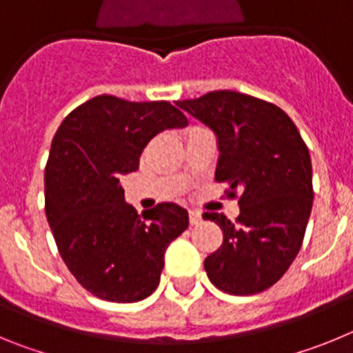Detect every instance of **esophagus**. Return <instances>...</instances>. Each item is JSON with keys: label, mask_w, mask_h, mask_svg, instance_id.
Returning <instances> with one entry per match:
<instances>
[{"label": "esophagus", "mask_w": 353, "mask_h": 353, "mask_svg": "<svg viewBox=\"0 0 353 353\" xmlns=\"http://www.w3.org/2000/svg\"><path fill=\"white\" fill-rule=\"evenodd\" d=\"M189 221H191V224L201 223V212H199V210H189Z\"/></svg>", "instance_id": "34e87169"}]
</instances>
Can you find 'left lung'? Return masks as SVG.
<instances>
[{"label": "left lung", "mask_w": 353, "mask_h": 353, "mask_svg": "<svg viewBox=\"0 0 353 353\" xmlns=\"http://www.w3.org/2000/svg\"><path fill=\"white\" fill-rule=\"evenodd\" d=\"M176 105L214 132L215 180L240 191L236 223L203 214L223 230V245L205 258L208 279L233 295L263 292L301 251L313 207L310 150L288 114L256 97L221 90Z\"/></svg>", "instance_id": "8db88e82"}]
</instances>
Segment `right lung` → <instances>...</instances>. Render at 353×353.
I'll use <instances>...</instances> for the list:
<instances>
[{"instance_id": "add662e5", "label": "right lung", "mask_w": 353, "mask_h": 353, "mask_svg": "<svg viewBox=\"0 0 353 353\" xmlns=\"http://www.w3.org/2000/svg\"><path fill=\"white\" fill-rule=\"evenodd\" d=\"M170 102L93 97L61 121L46 166V215L65 265L83 288L111 302L155 292L168 245L189 226L176 203L138 215L121 179L139 168L150 139L183 129Z\"/></svg>"}]
</instances>
